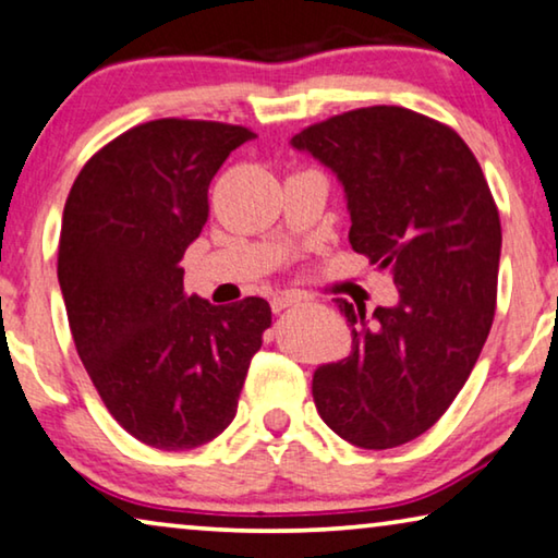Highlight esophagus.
Instances as JSON below:
<instances>
[{"label":"esophagus","instance_id":"34e87169","mask_svg":"<svg viewBox=\"0 0 558 558\" xmlns=\"http://www.w3.org/2000/svg\"><path fill=\"white\" fill-rule=\"evenodd\" d=\"M301 301H305V295L301 293V290H280V293H276V295L270 298V305H272V311L280 313V311H286V307H290V305H298Z\"/></svg>","mask_w":558,"mask_h":558}]
</instances>
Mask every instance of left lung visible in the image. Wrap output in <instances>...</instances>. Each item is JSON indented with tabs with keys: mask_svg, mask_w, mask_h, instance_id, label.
<instances>
[{
	"mask_svg": "<svg viewBox=\"0 0 558 558\" xmlns=\"http://www.w3.org/2000/svg\"><path fill=\"white\" fill-rule=\"evenodd\" d=\"M290 145L336 172L353 251L401 293L373 315L338 298L353 345L315 371V409L353 446L409 444L453 403L492 330L501 257L494 195L469 145L405 107L336 114Z\"/></svg>",
	"mask_w": 558,
	"mask_h": 558,
	"instance_id": "obj_1",
	"label": "left lung"
}]
</instances>
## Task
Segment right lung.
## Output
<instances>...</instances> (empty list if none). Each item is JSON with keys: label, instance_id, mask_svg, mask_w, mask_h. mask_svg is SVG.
Returning <instances> with one entry per match:
<instances>
[{"label": "right lung", "instance_id": "1", "mask_svg": "<svg viewBox=\"0 0 558 558\" xmlns=\"http://www.w3.org/2000/svg\"><path fill=\"white\" fill-rule=\"evenodd\" d=\"M253 137L207 120L137 124L89 157L64 203L57 278L74 345L112 418L160 451L230 426L272 323L263 298L185 295L180 268L210 215V180Z\"/></svg>", "mask_w": 558, "mask_h": 558}]
</instances>
